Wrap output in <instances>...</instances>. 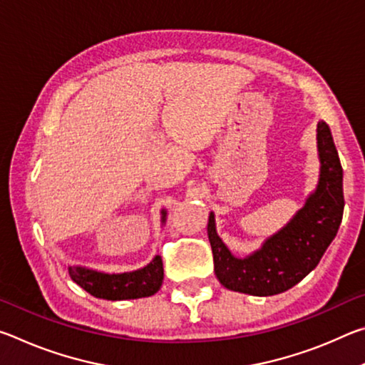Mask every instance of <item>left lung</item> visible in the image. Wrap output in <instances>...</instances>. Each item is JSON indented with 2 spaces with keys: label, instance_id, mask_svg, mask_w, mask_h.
<instances>
[{
  "label": "left lung",
  "instance_id": "obj_1",
  "mask_svg": "<svg viewBox=\"0 0 365 365\" xmlns=\"http://www.w3.org/2000/svg\"><path fill=\"white\" fill-rule=\"evenodd\" d=\"M320 178L316 193L293 220L255 255L235 257L215 232L214 214L207 222V237L212 248L214 272L228 289L255 296L287 292L317 267L343 219V169L331 132L324 120L317 123Z\"/></svg>",
  "mask_w": 365,
  "mask_h": 365
}]
</instances>
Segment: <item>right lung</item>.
Masks as SVG:
<instances>
[{
	"label": "right lung",
	"instance_id": "add662e5",
	"mask_svg": "<svg viewBox=\"0 0 365 365\" xmlns=\"http://www.w3.org/2000/svg\"><path fill=\"white\" fill-rule=\"evenodd\" d=\"M163 220L165 212H163ZM71 279L95 298L122 301L146 298L158 292L164 280L163 259L156 256L146 267L125 274H103L85 267H69Z\"/></svg>",
	"mask_w": 365,
	"mask_h": 365
}]
</instances>
